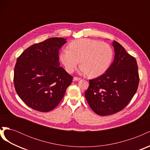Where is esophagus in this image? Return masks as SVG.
<instances>
[{"mask_svg":"<svg viewBox=\"0 0 150 150\" xmlns=\"http://www.w3.org/2000/svg\"><path fill=\"white\" fill-rule=\"evenodd\" d=\"M80 79H81V78H78V77H74V78H73V81H79Z\"/></svg>","mask_w":150,"mask_h":150,"instance_id":"obj_1","label":"esophagus"}]
</instances>
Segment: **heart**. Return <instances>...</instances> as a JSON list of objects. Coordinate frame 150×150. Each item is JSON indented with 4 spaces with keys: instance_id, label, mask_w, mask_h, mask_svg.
I'll return each mask as SVG.
<instances>
[{
    "instance_id": "b5f03b06",
    "label": "heart",
    "mask_w": 150,
    "mask_h": 150,
    "mask_svg": "<svg viewBox=\"0 0 150 150\" xmlns=\"http://www.w3.org/2000/svg\"><path fill=\"white\" fill-rule=\"evenodd\" d=\"M113 51L110 44L87 38L73 40L69 49L62 50L60 59L68 72H73L79 62L80 72L95 78L102 75L110 67Z\"/></svg>"
}]
</instances>
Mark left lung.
I'll return each mask as SVG.
<instances>
[{"mask_svg":"<svg viewBox=\"0 0 150 150\" xmlns=\"http://www.w3.org/2000/svg\"><path fill=\"white\" fill-rule=\"evenodd\" d=\"M115 59L104 74L89 80L85 98L100 116L115 114L128 105L137 92L139 78L136 59L114 40Z\"/></svg>","mask_w":150,"mask_h":150,"instance_id":"1","label":"left lung"}]
</instances>
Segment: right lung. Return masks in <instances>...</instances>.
<instances>
[{"mask_svg": "<svg viewBox=\"0 0 150 150\" xmlns=\"http://www.w3.org/2000/svg\"><path fill=\"white\" fill-rule=\"evenodd\" d=\"M66 40L47 39L32 45L17 59L13 76L16 91L25 104L34 110H52L72 83L73 77L59 62V50Z\"/></svg>", "mask_w": 150, "mask_h": 150, "instance_id": "1", "label": "right lung"}]
</instances>
